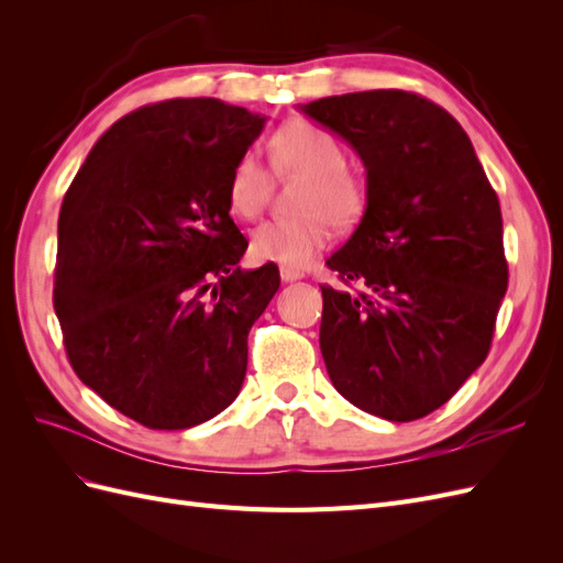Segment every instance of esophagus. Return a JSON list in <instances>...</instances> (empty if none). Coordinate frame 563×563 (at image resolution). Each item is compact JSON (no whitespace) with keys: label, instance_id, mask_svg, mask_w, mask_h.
Instances as JSON below:
<instances>
[{"label":"esophagus","instance_id":"obj_1","mask_svg":"<svg viewBox=\"0 0 563 563\" xmlns=\"http://www.w3.org/2000/svg\"><path fill=\"white\" fill-rule=\"evenodd\" d=\"M279 272H282V279H284L286 284L298 282V279H302V277H305L302 272H300V269H296V267H282Z\"/></svg>","mask_w":563,"mask_h":563}]
</instances>
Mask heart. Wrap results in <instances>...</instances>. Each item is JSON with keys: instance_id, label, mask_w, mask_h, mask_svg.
Masks as SVG:
<instances>
[{"instance_id": "b5f03b06", "label": "heart", "mask_w": 563, "mask_h": 563, "mask_svg": "<svg viewBox=\"0 0 563 563\" xmlns=\"http://www.w3.org/2000/svg\"><path fill=\"white\" fill-rule=\"evenodd\" d=\"M272 166L279 174L302 176L298 209L302 216L267 220L251 232V255L261 263L308 267L331 242L333 223L350 228L360 220L366 190L347 172V152L333 133L310 122H288L269 143ZM269 195V174L261 157L246 150L232 164L228 203L242 218H255Z\"/></svg>"}]
</instances>
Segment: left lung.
Here are the masks:
<instances>
[{
    "label": "left lung",
    "mask_w": 563,
    "mask_h": 563,
    "mask_svg": "<svg viewBox=\"0 0 563 563\" xmlns=\"http://www.w3.org/2000/svg\"><path fill=\"white\" fill-rule=\"evenodd\" d=\"M298 110L366 168V209L327 265L366 294L321 286L319 347L333 387L362 411L408 422L446 404L490 350L507 291L496 192L455 119L378 89Z\"/></svg>",
    "instance_id": "obj_1"
}]
</instances>
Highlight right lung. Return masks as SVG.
Instances as JSON below:
<instances>
[{
  "label": "right lung",
  "mask_w": 563,
  "mask_h": 563,
  "mask_svg": "<svg viewBox=\"0 0 563 563\" xmlns=\"http://www.w3.org/2000/svg\"><path fill=\"white\" fill-rule=\"evenodd\" d=\"M267 117L174 98L114 122L58 218L54 308L79 380L150 430H187L236 399L249 331L279 288L242 269L232 164Z\"/></svg>",
  "instance_id": "add662e5"
}]
</instances>
